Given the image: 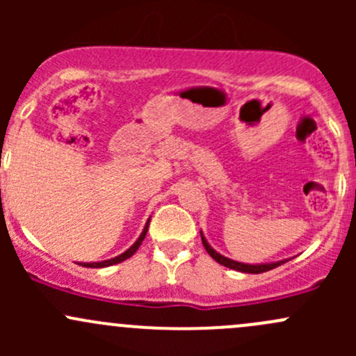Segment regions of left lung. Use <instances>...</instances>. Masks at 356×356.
I'll return each instance as SVG.
<instances>
[{"mask_svg": "<svg viewBox=\"0 0 356 356\" xmlns=\"http://www.w3.org/2000/svg\"><path fill=\"white\" fill-rule=\"evenodd\" d=\"M201 241H203V246L204 250L208 251V254H210L211 258H213L215 261H218L220 265H224V267H229L232 268V270H238V272H245V274H261V272H267V270H272V268L279 267V265L286 264L288 260H281V261H275V264H261V265H250V264H241V261H236V260H231V258H225L222 257L220 253H217V251L213 250L210 245H208V241L204 239L203 232H201Z\"/></svg>", "mask_w": 356, "mask_h": 356, "instance_id": "left-lung-1", "label": "left lung"}]
</instances>
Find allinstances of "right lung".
Listing matches in <instances>:
<instances>
[{
  "mask_svg": "<svg viewBox=\"0 0 356 356\" xmlns=\"http://www.w3.org/2000/svg\"><path fill=\"white\" fill-rule=\"evenodd\" d=\"M148 225H149V220L146 222L145 229H143V232H141V236H139L138 241H136L134 245H132L131 248H129L127 251H124V253H122V254H118V257L111 258V260H105V261H92V264H79V265H82V267H89V268H103V267H110V265L120 264V261L127 260V258H131L132 254H134L136 251H138V248L141 246L143 239L146 238V232H148Z\"/></svg>",
  "mask_w": 356,
  "mask_h": 356,
  "instance_id": "1",
  "label": "right lung"
}]
</instances>
